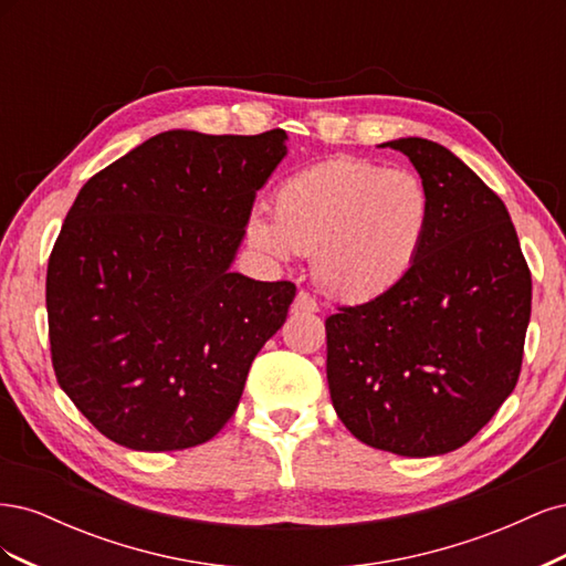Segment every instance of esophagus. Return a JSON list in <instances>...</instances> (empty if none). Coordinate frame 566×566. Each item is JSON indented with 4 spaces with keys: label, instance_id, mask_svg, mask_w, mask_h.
Returning a JSON list of instances; mask_svg holds the SVG:
<instances>
[{
    "label": "esophagus",
    "instance_id": "esophagus-1",
    "mask_svg": "<svg viewBox=\"0 0 566 566\" xmlns=\"http://www.w3.org/2000/svg\"><path fill=\"white\" fill-rule=\"evenodd\" d=\"M293 310L302 312V314H314V312H318V304L310 293H304L302 290V293H297V297L293 302Z\"/></svg>",
    "mask_w": 566,
    "mask_h": 566
}]
</instances>
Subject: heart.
I'll return each instance as SVG.
<instances>
[{"instance_id": "b5f03b06", "label": "heart", "mask_w": 566, "mask_h": 566, "mask_svg": "<svg viewBox=\"0 0 566 566\" xmlns=\"http://www.w3.org/2000/svg\"><path fill=\"white\" fill-rule=\"evenodd\" d=\"M430 224V191L416 172L335 158L287 177L273 193V217L252 212L245 233L276 260L314 254L331 295L366 302L408 276Z\"/></svg>"}]
</instances>
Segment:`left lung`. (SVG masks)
I'll list each match as a JSON object with an SVG mask.
<instances>
[{"instance_id":"1","label":"left lung","mask_w":566,"mask_h":566,"mask_svg":"<svg viewBox=\"0 0 566 566\" xmlns=\"http://www.w3.org/2000/svg\"><path fill=\"white\" fill-rule=\"evenodd\" d=\"M418 169L432 224L389 293L325 318L335 413L373 449L443 455L495 416L522 368L531 273L507 208L449 148L382 144Z\"/></svg>"}]
</instances>
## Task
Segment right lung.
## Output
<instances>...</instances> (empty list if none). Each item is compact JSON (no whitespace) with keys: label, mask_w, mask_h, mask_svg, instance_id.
Wrapping results in <instances>:
<instances>
[{"label":"right lung","mask_w":566,"mask_h":566,"mask_svg":"<svg viewBox=\"0 0 566 566\" xmlns=\"http://www.w3.org/2000/svg\"><path fill=\"white\" fill-rule=\"evenodd\" d=\"M285 142L283 129L163 132L77 193L46 269L51 361L80 413L119 447L210 441L285 323L293 283L231 271Z\"/></svg>","instance_id":"add662e5"}]
</instances>
